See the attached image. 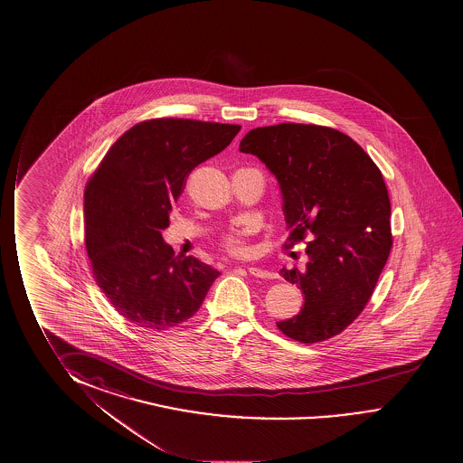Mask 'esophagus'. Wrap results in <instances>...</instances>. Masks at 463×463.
<instances>
[{
  "instance_id": "esophagus-1",
  "label": "esophagus",
  "mask_w": 463,
  "mask_h": 463,
  "mask_svg": "<svg viewBox=\"0 0 463 463\" xmlns=\"http://www.w3.org/2000/svg\"><path fill=\"white\" fill-rule=\"evenodd\" d=\"M248 271L252 275V277L256 278H265V279H269V278H275V273L267 271V269H259V267H248Z\"/></svg>"
}]
</instances>
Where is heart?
I'll return each mask as SVG.
<instances>
[{"label": "heart", "mask_w": 463, "mask_h": 463, "mask_svg": "<svg viewBox=\"0 0 463 463\" xmlns=\"http://www.w3.org/2000/svg\"><path fill=\"white\" fill-rule=\"evenodd\" d=\"M248 235L249 230L232 232L223 238V246L233 256H244V254H248V242H246Z\"/></svg>", "instance_id": "1"}]
</instances>
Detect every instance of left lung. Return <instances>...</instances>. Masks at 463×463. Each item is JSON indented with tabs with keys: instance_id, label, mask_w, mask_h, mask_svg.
I'll list each match as a JSON object with an SVG mask.
<instances>
[{
	"instance_id": "1",
	"label": "left lung",
	"mask_w": 463,
	"mask_h": 463,
	"mask_svg": "<svg viewBox=\"0 0 463 463\" xmlns=\"http://www.w3.org/2000/svg\"><path fill=\"white\" fill-rule=\"evenodd\" d=\"M240 152L256 155L277 177L289 230L286 248L311 240L304 271H279L300 288L304 307L278 321V329L302 344L337 335L366 307L393 242L379 167L352 137L326 126L256 128Z\"/></svg>"
}]
</instances>
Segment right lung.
I'll use <instances>...</instances> for the list:
<instances>
[{"mask_svg": "<svg viewBox=\"0 0 463 463\" xmlns=\"http://www.w3.org/2000/svg\"><path fill=\"white\" fill-rule=\"evenodd\" d=\"M241 126L158 118L132 126L84 192V235L96 283L138 327L166 331L200 310L221 273L174 256L161 232L186 175L230 146Z\"/></svg>", "mask_w": 463, "mask_h": 463, "instance_id": "add662e5", "label": "right lung"}]
</instances>
